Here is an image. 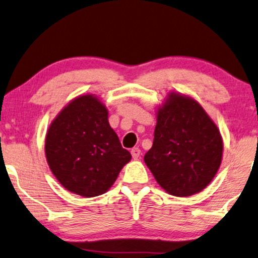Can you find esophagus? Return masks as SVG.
I'll return each mask as SVG.
<instances>
[{"label":"esophagus","mask_w":258,"mask_h":258,"mask_svg":"<svg viewBox=\"0 0 258 258\" xmlns=\"http://www.w3.org/2000/svg\"><path fill=\"white\" fill-rule=\"evenodd\" d=\"M131 155L133 159H138L140 157V155H142V151H140L139 148H133L131 150Z\"/></svg>","instance_id":"1"}]
</instances>
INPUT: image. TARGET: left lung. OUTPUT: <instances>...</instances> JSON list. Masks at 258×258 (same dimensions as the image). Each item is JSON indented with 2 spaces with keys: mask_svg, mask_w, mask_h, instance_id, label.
<instances>
[{
  "mask_svg": "<svg viewBox=\"0 0 258 258\" xmlns=\"http://www.w3.org/2000/svg\"><path fill=\"white\" fill-rule=\"evenodd\" d=\"M221 157L220 132L200 103L169 94L157 110L152 148L144 156L157 183L175 197H190L211 183Z\"/></svg>",
  "mask_w": 258,
  "mask_h": 258,
  "instance_id": "left-lung-1",
  "label": "left lung"
}]
</instances>
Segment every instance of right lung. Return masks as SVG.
Segmentation results:
<instances>
[{"label": "right lung", "instance_id": "1", "mask_svg": "<svg viewBox=\"0 0 258 258\" xmlns=\"http://www.w3.org/2000/svg\"><path fill=\"white\" fill-rule=\"evenodd\" d=\"M45 153L59 183L84 198L106 193L132 158L94 95L78 96L61 109L48 127Z\"/></svg>", "mask_w": 258, "mask_h": 258}]
</instances>
